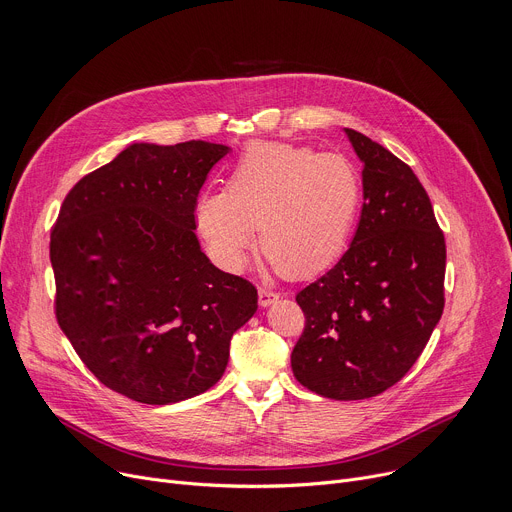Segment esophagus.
<instances>
[{
    "label": "esophagus",
    "mask_w": 512,
    "mask_h": 512,
    "mask_svg": "<svg viewBox=\"0 0 512 512\" xmlns=\"http://www.w3.org/2000/svg\"><path fill=\"white\" fill-rule=\"evenodd\" d=\"M277 298H280V294L269 290V288H259V304L265 308L269 304H273Z\"/></svg>",
    "instance_id": "obj_1"
}]
</instances>
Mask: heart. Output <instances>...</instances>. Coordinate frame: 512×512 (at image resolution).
Wrapping results in <instances>:
<instances>
[{"label":"heart","mask_w":512,"mask_h":512,"mask_svg":"<svg viewBox=\"0 0 512 512\" xmlns=\"http://www.w3.org/2000/svg\"><path fill=\"white\" fill-rule=\"evenodd\" d=\"M361 202V173L349 157L259 141L232 167L224 192L200 196L196 220L224 269H245L259 228L261 255L277 273L304 280L345 251Z\"/></svg>","instance_id":"heart-1"}]
</instances>
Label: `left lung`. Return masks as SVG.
<instances>
[{
  "mask_svg": "<svg viewBox=\"0 0 512 512\" xmlns=\"http://www.w3.org/2000/svg\"><path fill=\"white\" fill-rule=\"evenodd\" d=\"M363 163V208L339 263L298 292L304 331L292 371L333 400L378 396L427 347L445 306V237L412 169L345 128Z\"/></svg>",
  "mask_w": 512,
  "mask_h": 512,
  "instance_id": "8db88e82",
  "label": "left lung"
}]
</instances>
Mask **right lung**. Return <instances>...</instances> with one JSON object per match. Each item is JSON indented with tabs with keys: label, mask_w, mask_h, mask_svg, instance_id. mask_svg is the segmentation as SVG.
<instances>
[{
	"label": "right lung",
	"mask_w": 512,
	"mask_h": 512,
	"mask_svg": "<svg viewBox=\"0 0 512 512\" xmlns=\"http://www.w3.org/2000/svg\"><path fill=\"white\" fill-rule=\"evenodd\" d=\"M224 145L136 143L81 177L51 232L55 314L106 388L143 404L198 396L224 374L257 290L202 253L196 204Z\"/></svg>",
	"instance_id": "obj_1"
}]
</instances>
